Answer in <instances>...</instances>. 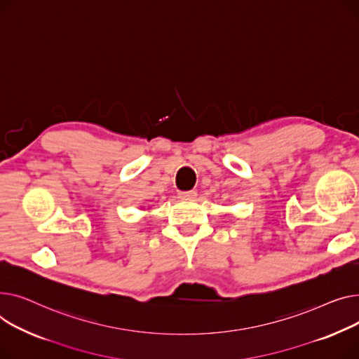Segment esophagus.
Segmentation results:
<instances>
[{
    "label": "esophagus",
    "instance_id": "1",
    "mask_svg": "<svg viewBox=\"0 0 359 359\" xmlns=\"http://www.w3.org/2000/svg\"><path fill=\"white\" fill-rule=\"evenodd\" d=\"M197 197V193L194 191V189H191V191H184V193H180V198L181 200H193Z\"/></svg>",
    "mask_w": 359,
    "mask_h": 359
}]
</instances>
